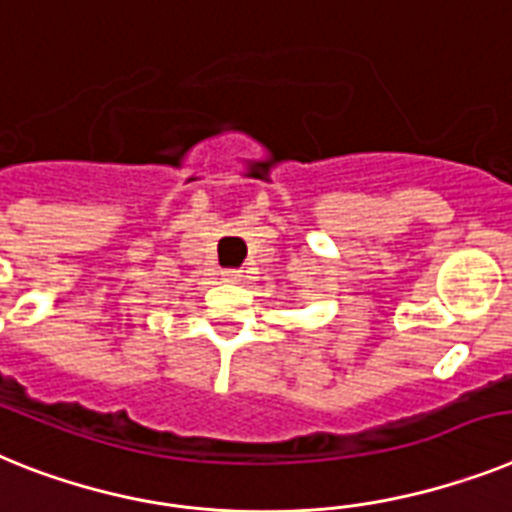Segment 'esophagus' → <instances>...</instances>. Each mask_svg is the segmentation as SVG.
Listing matches in <instances>:
<instances>
[{
    "instance_id": "1",
    "label": "esophagus",
    "mask_w": 512,
    "mask_h": 512,
    "mask_svg": "<svg viewBox=\"0 0 512 512\" xmlns=\"http://www.w3.org/2000/svg\"><path fill=\"white\" fill-rule=\"evenodd\" d=\"M221 278H223V283H242L244 273H242V270H223Z\"/></svg>"
}]
</instances>
